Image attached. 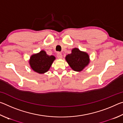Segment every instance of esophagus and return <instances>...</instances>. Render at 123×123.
I'll return each mask as SVG.
<instances>
[{
	"mask_svg": "<svg viewBox=\"0 0 123 123\" xmlns=\"http://www.w3.org/2000/svg\"><path fill=\"white\" fill-rule=\"evenodd\" d=\"M57 56L58 57V59H61L62 58V54L61 53H59H59H57Z\"/></svg>",
	"mask_w": 123,
	"mask_h": 123,
	"instance_id": "34e87169",
	"label": "esophagus"
}]
</instances>
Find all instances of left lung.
I'll return each instance as SVG.
<instances>
[{"instance_id":"left-lung-1","label":"left lung","mask_w":123,"mask_h":123,"mask_svg":"<svg viewBox=\"0 0 123 123\" xmlns=\"http://www.w3.org/2000/svg\"><path fill=\"white\" fill-rule=\"evenodd\" d=\"M66 60L72 69L76 72H81L89 63V57L86 52L80 51L78 48L72 49V53L66 56Z\"/></svg>"}]
</instances>
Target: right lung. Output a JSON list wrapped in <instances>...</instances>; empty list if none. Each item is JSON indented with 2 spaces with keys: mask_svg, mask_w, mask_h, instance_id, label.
Returning a JSON list of instances; mask_svg holds the SVG:
<instances>
[{
  "mask_svg": "<svg viewBox=\"0 0 123 123\" xmlns=\"http://www.w3.org/2000/svg\"><path fill=\"white\" fill-rule=\"evenodd\" d=\"M55 60L54 56H49L44 50H41L39 53L31 55L29 60V64L35 72L44 74L48 71Z\"/></svg>",
  "mask_w": 123,
  "mask_h": 123,
  "instance_id": "right-lung-1",
  "label": "right lung"
}]
</instances>
